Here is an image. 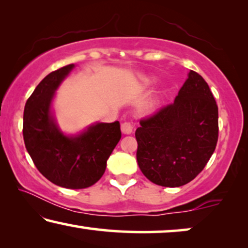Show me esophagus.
Masks as SVG:
<instances>
[{
	"mask_svg": "<svg viewBox=\"0 0 248 248\" xmlns=\"http://www.w3.org/2000/svg\"><path fill=\"white\" fill-rule=\"evenodd\" d=\"M121 130L124 134H131L132 131H133V125H132L131 122H124L121 125Z\"/></svg>",
	"mask_w": 248,
	"mask_h": 248,
	"instance_id": "1",
	"label": "esophagus"
}]
</instances>
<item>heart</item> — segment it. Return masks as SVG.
<instances>
[{
	"mask_svg": "<svg viewBox=\"0 0 248 248\" xmlns=\"http://www.w3.org/2000/svg\"><path fill=\"white\" fill-rule=\"evenodd\" d=\"M155 78H152V77H147V78H143V79H142V83L144 84V86H148V84H151L152 82H155Z\"/></svg>",
	"mask_w": 248,
	"mask_h": 248,
	"instance_id": "heart-1",
	"label": "heart"
}]
</instances>
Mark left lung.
Returning a JSON list of instances; mask_svg holds the SVG:
<instances>
[{"mask_svg":"<svg viewBox=\"0 0 248 248\" xmlns=\"http://www.w3.org/2000/svg\"><path fill=\"white\" fill-rule=\"evenodd\" d=\"M141 171L155 184L179 187L203 170L218 142V106L205 80L189 71L175 101L140 121Z\"/></svg>","mask_w":248,"mask_h":248,"instance_id":"8db88e82","label":"left lung"}]
</instances>
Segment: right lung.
<instances>
[{"mask_svg":"<svg viewBox=\"0 0 248 248\" xmlns=\"http://www.w3.org/2000/svg\"><path fill=\"white\" fill-rule=\"evenodd\" d=\"M74 64L49 73L33 90L23 111V140L37 169L65 188H87L101 178L121 140L120 122L96 123L77 135L64 134L52 111L55 91Z\"/></svg>","mask_w":248,"mask_h":248,"instance_id":"obj_1","label":"right lung"}]
</instances>
